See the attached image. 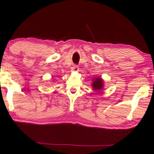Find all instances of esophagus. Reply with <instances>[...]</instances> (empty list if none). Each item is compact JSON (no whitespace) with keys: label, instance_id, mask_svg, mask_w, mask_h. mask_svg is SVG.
I'll return each mask as SVG.
<instances>
[{"label":"esophagus","instance_id":"obj_1","mask_svg":"<svg viewBox=\"0 0 154 154\" xmlns=\"http://www.w3.org/2000/svg\"><path fill=\"white\" fill-rule=\"evenodd\" d=\"M71 69H72V71H76L77 72V71L79 70V66L77 65H73Z\"/></svg>","mask_w":154,"mask_h":154}]
</instances>
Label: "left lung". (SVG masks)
I'll return each mask as SVG.
<instances>
[{"label": "left lung", "mask_w": 154, "mask_h": 154, "mask_svg": "<svg viewBox=\"0 0 154 154\" xmlns=\"http://www.w3.org/2000/svg\"><path fill=\"white\" fill-rule=\"evenodd\" d=\"M103 81L101 78H96L93 80V84H92V86L93 87L94 90L99 91L100 89L103 88Z\"/></svg>", "instance_id": "left-lung-1"}]
</instances>
